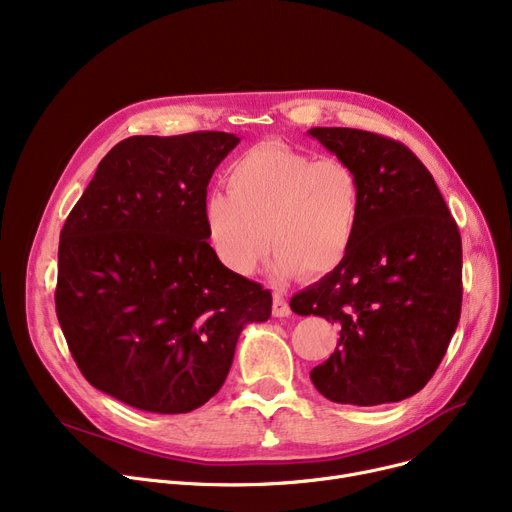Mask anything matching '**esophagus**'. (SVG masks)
I'll list each match as a JSON object with an SVG mask.
<instances>
[{
    "instance_id": "obj_1",
    "label": "esophagus",
    "mask_w": 512,
    "mask_h": 512,
    "mask_svg": "<svg viewBox=\"0 0 512 512\" xmlns=\"http://www.w3.org/2000/svg\"><path fill=\"white\" fill-rule=\"evenodd\" d=\"M289 314H291V308H289V304H287L285 295H283L281 291H275V295H273V316H277V318H287Z\"/></svg>"
}]
</instances>
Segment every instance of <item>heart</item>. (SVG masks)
Listing matches in <instances>:
<instances>
[{"label": "heart", "instance_id": "1", "mask_svg": "<svg viewBox=\"0 0 512 512\" xmlns=\"http://www.w3.org/2000/svg\"><path fill=\"white\" fill-rule=\"evenodd\" d=\"M229 192H210L202 221L223 266L250 275L268 250L279 281L324 277L351 252L364 215V186L347 161L262 142L231 161Z\"/></svg>", "mask_w": 512, "mask_h": 512}]
</instances>
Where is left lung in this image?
<instances>
[{"label":"left lung","instance_id":"obj_1","mask_svg":"<svg viewBox=\"0 0 512 512\" xmlns=\"http://www.w3.org/2000/svg\"><path fill=\"white\" fill-rule=\"evenodd\" d=\"M359 173L364 215L345 262L291 297L299 316L339 326L310 372L343 405L397 403L422 390L453 339L463 297L461 233L432 173L411 150L353 128L308 130Z\"/></svg>","mask_w":512,"mask_h":512}]
</instances>
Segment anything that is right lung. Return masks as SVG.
I'll return each mask as SVG.
<instances>
[{"mask_svg":"<svg viewBox=\"0 0 512 512\" xmlns=\"http://www.w3.org/2000/svg\"><path fill=\"white\" fill-rule=\"evenodd\" d=\"M227 132L115 144L59 233L55 312L82 376L150 413H188L223 386L239 335L273 297L210 248L202 202L237 146Z\"/></svg>","mask_w":512,"mask_h":512,"instance_id":"obj_1","label":"right lung"}]
</instances>
